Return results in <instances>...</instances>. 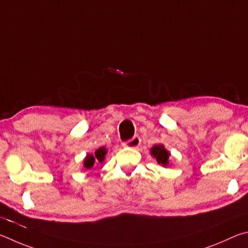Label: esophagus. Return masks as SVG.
<instances>
[{
  "label": "esophagus",
  "instance_id": "esophagus-1",
  "mask_svg": "<svg viewBox=\"0 0 248 248\" xmlns=\"http://www.w3.org/2000/svg\"><path fill=\"white\" fill-rule=\"evenodd\" d=\"M140 144H141L140 137V136H134L131 140L124 142V146L125 147H129V148L136 149V148H138V147L140 146Z\"/></svg>",
  "mask_w": 248,
  "mask_h": 248
}]
</instances>
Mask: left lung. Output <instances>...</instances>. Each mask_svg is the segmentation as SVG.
Segmentation results:
<instances>
[{
	"label": "left lung",
	"instance_id": "8db88e82",
	"mask_svg": "<svg viewBox=\"0 0 248 248\" xmlns=\"http://www.w3.org/2000/svg\"><path fill=\"white\" fill-rule=\"evenodd\" d=\"M151 157L157 160V162L164 168H167L170 164V151H168L166 147L162 144L155 145L150 148Z\"/></svg>",
	"mask_w": 248,
	"mask_h": 248
}]
</instances>
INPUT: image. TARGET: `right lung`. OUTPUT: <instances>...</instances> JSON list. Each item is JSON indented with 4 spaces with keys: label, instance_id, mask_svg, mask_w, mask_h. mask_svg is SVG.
<instances>
[{
    "label": "right lung",
    "instance_id": "obj_1",
    "mask_svg": "<svg viewBox=\"0 0 248 248\" xmlns=\"http://www.w3.org/2000/svg\"><path fill=\"white\" fill-rule=\"evenodd\" d=\"M108 150L106 147H100L99 149L94 151V154H87L85 159L82 160L84 162V168L87 170H90L94 166V163H102L106 159Z\"/></svg>",
    "mask_w": 248,
    "mask_h": 248
}]
</instances>
